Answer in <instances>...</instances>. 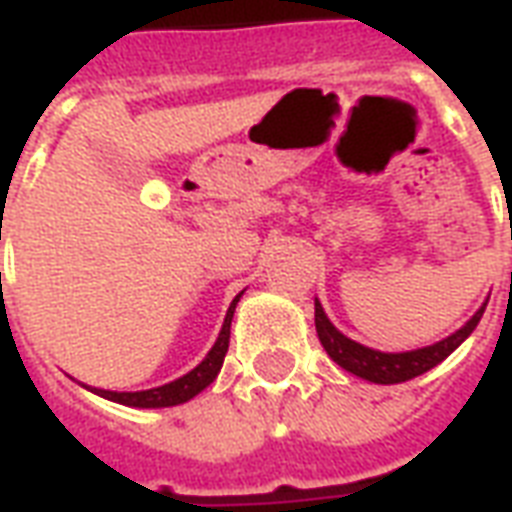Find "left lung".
Listing matches in <instances>:
<instances>
[{
    "label": "left lung",
    "mask_w": 512,
    "mask_h": 512,
    "mask_svg": "<svg viewBox=\"0 0 512 512\" xmlns=\"http://www.w3.org/2000/svg\"><path fill=\"white\" fill-rule=\"evenodd\" d=\"M486 304L472 314V320H467L464 328H458L456 333H450L448 339L410 352H380L372 350V347H363V344L352 342V339H347L339 328H333L331 320L325 317L320 301H314V325H317V336H320L325 352H328L342 369H347V372L355 374V377H363V380L377 382V385H396V382H407L412 380V377H418V374L429 372L437 363L445 361L450 352L456 350L458 344L464 342L469 333L478 328L480 317L486 312Z\"/></svg>",
    "instance_id": "1"
}]
</instances>
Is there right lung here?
<instances>
[{
  "mask_svg": "<svg viewBox=\"0 0 512 512\" xmlns=\"http://www.w3.org/2000/svg\"><path fill=\"white\" fill-rule=\"evenodd\" d=\"M241 293L233 298V304L225 314V325L219 331V339L214 342V347L208 350V355L203 361L192 369L189 374L179 377V380L168 382V385H160V388H149V391H135V393H116V391H102V388H92L97 396L102 399L119 401V404H127V407H143V410H151V407H176V404H184L192 396H198L203 388H208L211 382L217 380L219 369H222V361L227 355V344H230V323H233V312H236V304Z\"/></svg>",
  "mask_w": 512,
  "mask_h": 512,
  "instance_id": "obj_1",
  "label": "right lung"
}]
</instances>
